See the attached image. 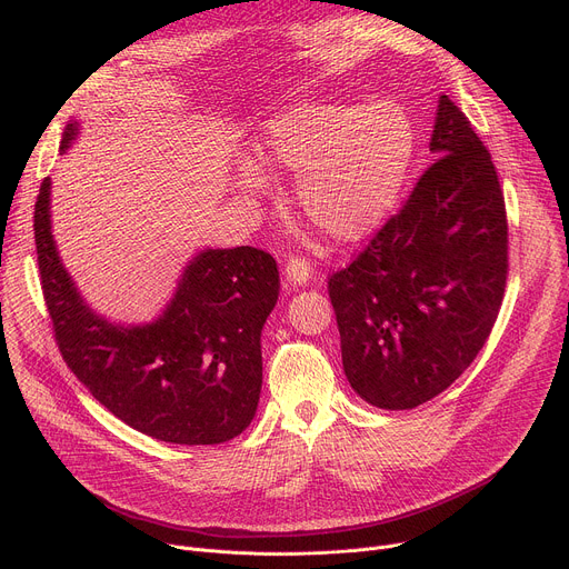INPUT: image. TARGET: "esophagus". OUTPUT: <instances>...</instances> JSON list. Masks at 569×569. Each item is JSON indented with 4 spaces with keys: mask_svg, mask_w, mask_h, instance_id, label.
Returning <instances> with one entry per match:
<instances>
[{
    "mask_svg": "<svg viewBox=\"0 0 569 569\" xmlns=\"http://www.w3.org/2000/svg\"><path fill=\"white\" fill-rule=\"evenodd\" d=\"M315 267L305 257H291L284 267V276L291 284H308L312 280Z\"/></svg>",
    "mask_w": 569,
    "mask_h": 569,
    "instance_id": "1",
    "label": "esophagus"
}]
</instances>
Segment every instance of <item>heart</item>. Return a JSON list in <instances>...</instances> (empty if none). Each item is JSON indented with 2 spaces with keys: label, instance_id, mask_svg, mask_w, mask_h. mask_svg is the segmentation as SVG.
<instances>
[{
  "label": "heart",
  "instance_id": "b5f03b06",
  "mask_svg": "<svg viewBox=\"0 0 569 569\" xmlns=\"http://www.w3.org/2000/svg\"><path fill=\"white\" fill-rule=\"evenodd\" d=\"M412 157L415 129L395 102H298L267 120L254 146L261 168L298 172V209L337 241L360 239L382 221L406 184ZM239 187L248 196L264 193L267 174L243 166Z\"/></svg>",
  "mask_w": 569,
  "mask_h": 569
}]
</instances>
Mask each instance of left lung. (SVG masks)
Here are the masks:
<instances>
[{"instance_id":"left-lung-1","label":"left lung","mask_w":569,"mask_h":569,"mask_svg":"<svg viewBox=\"0 0 569 569\" xmlns=\"http://www.w3.org/2000/svg\"><path fill=\"white\" fill-rule=\"evenodd\" d=\"M428 148L435 161L401 211L328 280L346 378L382 410L442 395L486 346L506 291L499 174L447 96Z\"/></svg>"}]
</instances>
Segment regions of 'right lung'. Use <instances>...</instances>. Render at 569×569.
Returning a JSON list of instances; mask_svg holds the SVG:
<instances>
[{"instance_id": "obj_1", "label": "right lung", "mask_w": 569, "mask_h": 569, "mask_svg": "<svg viewBox=\"0 0 569 569\" xmlns=\"http://www.w3.org/2000/svg\"><path fill=\"white\" fill-rule=\"evenodd\" d=\"M79 122L66 124L61 152ZM33 234L42 296L70 371L127 426L170 445H221L259 403L261 328L276 308V259L250 246L198 252L166 310L146 326H116L79 296L61 264L42 180Z\"/></svg>"}]
</instances>
